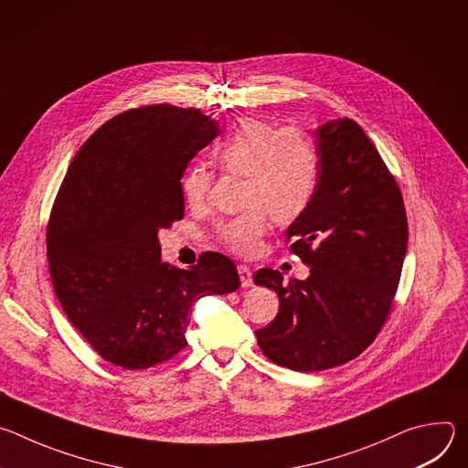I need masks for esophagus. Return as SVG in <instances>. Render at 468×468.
Instances as JSON below:
<instances>
[{
    "instance_id": "esophagus-1",
    "label": "esophagus",
    "mask_w": 468,
    "mask_h": 468,
    "mask_svg": "<svg viewBox=\"0 0 468 468\" xmlns=\"http://www.w3.org/2000/svg\"><path fill=\"white\" fill-rule=\"evenodd\" d=\"M237 271H239L240 285H242V287H251V285H253V276H251L250 266H246V264H239V266H237Z\"/></svg>"
}]
</instances>
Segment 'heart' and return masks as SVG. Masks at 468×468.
I'll list each match as a JSON object with an SVG mask.
<instances>
[{"mask_svg":"<svg viewBox=\"0 0 468 468\" xmlns=\"http://www.w3.org/2000/svg\"><path fill=\"white\" fill-rule=\"evenodd\" d=\"M215 163L229 174L244 176L242 204L246 209L220 220L215 239L239 257L259 251L271 217L280 224L298 220L313 204L320 183L316 143L298 125L261 118H244L213 150ZM211 185L204 165H190L181 176V194L188 206H202Z\"/></svg>","mask_w":468,"mask_h":468,"instance_id":"obj_1","label":"heart"}]
</instances>
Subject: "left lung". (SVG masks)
Returning a JSON list of instances; mask_svg holds the SVG:
<instances>
[{
  "label": "left lung",
  "instance_id": "obj_1",
  "mask_svg": "<svg viewBox=\"0 0 468 468\" xmlns=\"http://www.w3.org/2000/svg\"><path fill=\"white\" fill-rule=\"evenodd\" d=\"M320 183L311 207L287 229L291 251L311 266L307 280L272 269L255 285L276 291V318L255 331L264 357L314 372L345 365L378 337L392 309L408 250L402 192L379 152L352 118L316 133Z\"/></svg>",
  "mask_w": 468,
  "mask_h": 468
}]
</instances>
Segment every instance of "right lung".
I'll list each match as a JSON object with an SVG mask.
<instances>
[{"label": "right lung", "mask_w": 468, "mask_h": 468, "mask_svg": "<svg viewBox=\"0 0 468 468\" xmlns=\"http://www.w3.org/2000/svg\"><path fill=\"white\" fill-rule=\"evenodd\" d=\"M220 135L199 109H129L80 148L49 213V276L66 316L125 370H144L186 346L188 311L207 294L239 289L235 262L217 251L190 271L161 262L159 229L185 215L181 176Z\"/></svg>", "instance_id": "right-lung-1"}]
</instances>
